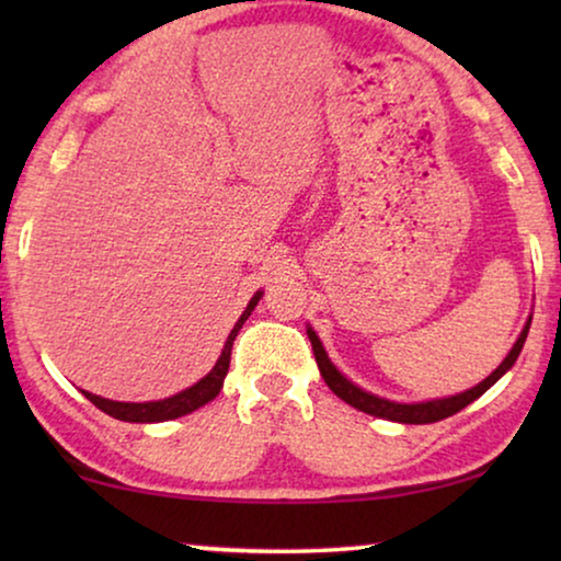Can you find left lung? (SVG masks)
Masks as SVG:
<instances>
[{
	"label": "left lung",
	"mask_w": 561,
	"mask_h": 561,
	"mask_svg": "<svg viewBox=\"0 0 561 561\" xmlns=\"http://www.w3.org/2000/svg\"><path fill=\"white\" fill-rule=\"evenodd\" d=\"M528 327H531V317H528L526 327L520 329L516 344H513L503 363L497 365L485 380L478 382V386L465 390V393H457V396H449V398H434V401H419V403L388 401V398H380V396L370 393V390L355 386V382H352L347 375H342L340 370H336V365L332 363V359H329L324 344H321V340H319V334L313 332L311 327H306V334H309V340H311L313 357H317L321 378H324L327 386L332 388V393L336 398H342L344 403H350L352 409L370 413V416H378V419H386V421H396V424H434V421L455 416V413L462 411L465 405L478 401V398L485 393L488 388H493L495 382L501 380L513 365H516V359L520 355V350H524V342L528 336Z\"/></svg>",
	"instance_id": "obj_1"
}]
</instances>
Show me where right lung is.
I'll return each mask as SVG.
<instances>
[{
	"label": "right lung",
	"instance_id": "right-lung-1",
	"mask_svg": "<svg viewBox=\"0 0 561 561\" xmlns=\"http://www.w3.org/2000/svg\"><path fill=\"white\" fill-rule=\"evenodd\" d=\"M260 298H263V290H257L255 296L250 298L248 309L242 311V317L237 319V324L232 332H229L227 342H225V350H221V355L217 359V365L211 367L209 373L204 375L202 380L194 382V386L181 390V393H175L171 398H163V401H145V403H127V401H110V398H102V396H94L89 393V390H81L83 396L89 398L91 403L96 405V409H102L104 413H110L112 419H119V421H129V424H158V421H171V419H181L186 416V413L202 409L214 398L219 396L221 386H225V378H227V370H229V355H232V344L237 340V334H240V329L244 321L252 311H255V306Z\"/></svg>",
	"mask_w": 561,
	"mask_h": 561
}]
</instances>
